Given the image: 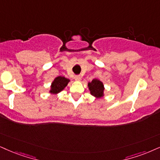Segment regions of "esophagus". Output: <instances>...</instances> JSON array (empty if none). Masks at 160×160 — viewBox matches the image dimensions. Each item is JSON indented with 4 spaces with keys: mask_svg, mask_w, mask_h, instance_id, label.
Returning <instances> with one entry per match:
<instances>
[{
    "mask_svg": "<svg viewBox=\"0 0 160 160\" xmlns=\"http://www.w3.org/2000/svg\"><path fill=\"white\" fill-rule=\"evenodd\" d=\"M81 78H82V77H81V76H76L74 77V79L76 80V81H80L81 80Z\"/></svg>",
    "mask_w": 160,
    "mask_h": 160,
    "instance_id": "esophagus-1",
    "label": "esophagus"
}]
</instances>
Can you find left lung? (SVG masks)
Wrapping results in <instances>:
<instances>
[{
	"instance_id": "8db88e82",
	"label": "left lung",
	"mask_w": 160,
	"mask_h": 160,
	"mask_svg": "<svg viewBox=\"0 0 160 160\" xmlns=\"http://www.w3.org/2000/svg\"><path fill=\"white\" fill-rule=\"evenodd\" d=\"M88 88L91 95L95 96L96 98H100L104 96V84L101 81L96 78L92 80L91 82L88 83Z\"/></svg>"
}]
</instances>
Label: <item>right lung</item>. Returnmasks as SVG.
Instances as JSON below:
<instances>
[{
    "label": "right lung",
    "mask_w": 160,
    "mask_h": 160,
    "mask_svg": "<svg viewBox=\"0 0 160 160\" xmlns=\"http://www.w3.org/2000/svg\"><path fill=\"white\" fill-rule=\"evenodd\" d=\"M70 82V79L65 78L64 76H58L55 78L51 84V88L50 92L51 94H57L62 91L68 85Z\"/></svg>",
    "instance_id": "add662e5"
}]
</instances>
